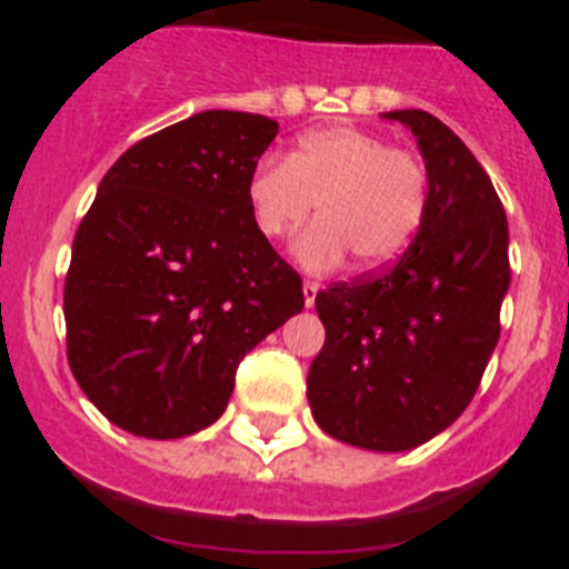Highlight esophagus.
I'll return each instance as SVG.
<instances>
[{
  "mask_svg": "<svg viewBox=\"0 0 569 569\" xmlns=\"http://www.w3.org/2000/svg\"><path fill=\"white\" fill-rule=\"evenodd\" d=\"M301 290H305V305H308V308H313V305H316V296H319V290H321L319 281L305 279V284H301Z\"/></svg>",
  "mask_w": 569,
  "mask_h": 569,
  "instance_id": "esophagus-1",
  "label": "esophagus"
}]
</instances>
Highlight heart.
<instances>
[{"label":"heart","mask_w":569,"mask_h":569,"mask_svg":"<svg viewBox=\"0 0 569 569\" xmlns=\"http://www.w3.org/2000/svg\"><path fill=\"white\" fill-rule=\"evenodd\" d=\"M430 176L419 153L361 128L308 133L288 159L264 156L248 179L253 224L268 239L296 233L299 259L313 270L336 268L347 253L365 270L393 264L425 222Z\"/></svg>","instance_id":"1"}]
</instances>
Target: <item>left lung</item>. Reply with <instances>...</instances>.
Here are the masks:
<instances>
[{
    "mask_svg": "<svg viewBox=\"0 0 569 569\" xmlns=\"http://www.w3.org/2000/svg\"><path fill=\"white\" fill-rule=\"evenodd\" d=\"M413 130L430 202L413 244L376 273L333 281L316 310V425L347 445L396 453L453 425L481 385L510 288L507 216L476 156L427 110H390Z\"/></svg>",
    "mask_w": 569,
    "mask_h": 569,
    "instance_id": "8db88e82",
    "label": "left lung"
}]
</instances>
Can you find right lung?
Masks as SVG:
<instances>
[{"label": "right lung", "instance_id": "obj_1", "mask_svg": "<svg viewBox=\"0 0 569 569\" xmlns=\"http://www.w3.org/2000/svg\"><path fill=\"white\" fill-rule=\"evenodd\" d=\"M268 116L204 110L124 150L64 276L68 365L104 419L144 439L213 425L236 367L305 308L301 276L253 224Z\"/></svg>", "mask_w": 569, "mask_h": 569}]
</instances>
